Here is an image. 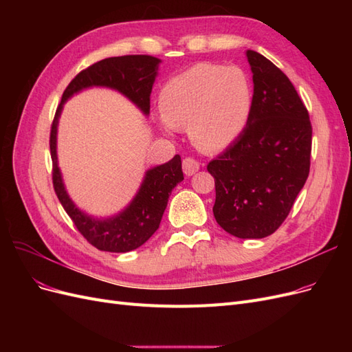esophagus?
<instances>
[{
  "label": "esophagus",
  "mask_w": 352,
  "mask_h": 352,
  "mask_svg": "<svg viewBox=\"0 0 352 352\" xmlns=\"http://www.w3.org/2000/svg\"><path fill=\"white\" fill-rule=\"evenodd\" d=\"M182 167H184V173L186 176H192L199 170V163L197 162V160H194V158L186 157V158H184Z\"/></svg>",
  "instance_id": "obj_1"
}]
</instances>
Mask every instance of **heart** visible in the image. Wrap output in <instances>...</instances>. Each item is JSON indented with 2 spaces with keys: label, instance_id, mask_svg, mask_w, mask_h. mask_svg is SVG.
I'll use <instances>...</instances> for the list:
<instances>
[{
  "label": "heart",
  "instance_id": "1",
  "mask_svg": "<svg viewBox=\"0 0 352 352\" xmlns=\"http://www.w3.org/2000/svg\"><path fill=\"white\" fill-rule=\"evenodd\" d=\"M252 85L241 67L201 63L166 82L160 94L167 132L189 127L202 151H220L235 142L252 113Z\"/></svg>",
  "mask_w": 352,
  "mask_h": 352
}]
</instances>
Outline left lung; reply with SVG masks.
Masks as SVG:
<instances>
[{"label": "left lung", "mask_w": 352, "mask_h": 352, "mask_svg": "<svg viewBox=\"0 0 352 352\" xmlns=\"http://www.w3.org/2000/svg\"><path fill=\"white\" fill-rule=\"evenodd\" d=\"M247 58L254 82L250 122L207 170L214 177L219 225L236 238L260 239L279 229L305 184L313 129L286 74L252 50Z\"/></svg>", "instance_id": "obj_1"}]
</instances>
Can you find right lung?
Returning a JSON list of instances; mask_svg holds the SVG:
<instances>
[{"label": "right lung", "mask_w": 352, "mask_h": 352, "mask_svg": "<svg viewBox=\"0 0 352 352\" xmlns=\"http://www.w3.org/2000/svg\"><path fill=\"white\" fill-rule=\"evenodd\" d=\"M162 60L153 56H122L104 58L76 74L63 92L51 124L50 150L52 185L63 208L74 226L95 248L109 252H127L140 248L158 229L173 188L184 180L182 160L175 155L168 163L148 170L140 190L119 214L95 219L79 210L63 184L57 160V126L63 105L72 95L92 87L111 88L129 98L145 116L150 114V95Z\"/></svg>", "instance_id": "obj_1"}]
</instances>
